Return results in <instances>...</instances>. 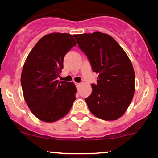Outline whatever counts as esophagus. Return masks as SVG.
I'll list each match as a JSON object with an SVG mask.
<instances>
[{"mask_svg": "<svg viewBox=\"0 0 158 158\" xmlns=\"http://www.w3.org/2000/svg\"><path fill=\"white\" fill-rule=\"evenodd\" d=\"M75 85H76V87H79L80 85V83L79 82H75Z\"/></svg>", "mask_w": 158, "mask_h": 158, "instance_id": "34e87169", "label": "esophagus"}]
</instances>
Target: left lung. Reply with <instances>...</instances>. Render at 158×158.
<instances>
[{
  "instance_id": "obj_1",
  "label": "left lung",
  "mask_w": 158,
  "mask_h": 158,
  "mask_svg": "<svg viewBox=\"0 0 158 158\" xmlns=\"http://www.w3.org/2000/svg\"><path fill=\"white\" fill-rule=\"evenodd\" d=\"M92 71L98 74L92 94L85 98L91 112L98 118H119L135 94V71L124 49L109 35L101 32L75 35Z\"/></svg>"
}]
</instances>
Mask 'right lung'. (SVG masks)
<instances>
[{"label": "right lung", "mask_w": 158, "mask_h": 158, "mask_svg": "<svg viewBox=\"0 0 158 158\" xmlns=\"http://www.w3.org/2000/svg\"><path fill=\"white\" fill-rule=\"evenodd\" d=\"M76 45L71 34L49 33L36 43L23 65L20 79L23 97L31 112L43 122L64 117L76 100L75 84L57 80L65 55Z\"/></svg>", "instance_id": "right-lung-1"}]
</instances>
